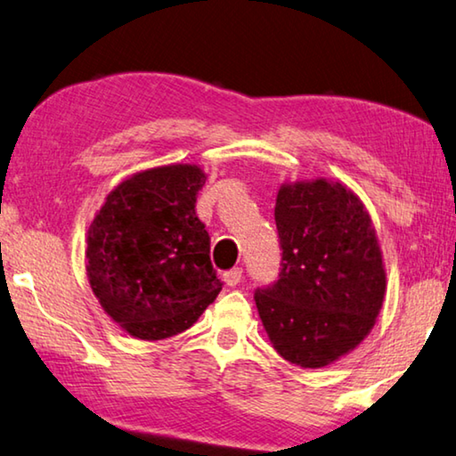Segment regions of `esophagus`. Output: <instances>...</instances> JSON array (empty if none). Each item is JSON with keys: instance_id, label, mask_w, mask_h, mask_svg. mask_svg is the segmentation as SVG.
Returning <instances> with one entry per match:
<instances>
[{"instance_id": "esophagus-1", "label": "esophagus", "mask_w": 456, "mask_h": 456, "mask_svg": "<svg viewBox=\"0 0 456 456\" xmlns=\"http://www.w3.org/2000/svg\"><path fill=\"white\" fill-rule=\"evenodd\" d=\"M243 278V270L241 267H233V270H229L223 273V280H225L227 286H237Z\"/></svg>"}]
</instances>
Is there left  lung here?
Segmentation results:
<instances>
[{
	"mask_svg": "<svg viewBox=\"0 0 456 456\" xmlns=\"http://www.w3.org/2000/svg\"><path fill=\"white\" fill-rule=\"evenodd\" d=\"M273 215L281 272L256 292L259 319L281 357L319 370L355 349L384 305L378 233L357 194L329 178L284 183Z\"/></svg>",
	"mask_w": 456,
	"mask_h": 456,
	"instance_id": "left-lung-1",
	"label": "left lung"
}]
</instances>
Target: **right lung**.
<instances>
[{
  "label": "right lung",
  "instance_id": "right-lung-1",
  "mask_svg": "<svg viewBox=\"0 0 456 456\" xmlns=\"http://www.w3.org/2000/svg\"><path fill=\"white\" fill-rule=\"evenodd\" d=\"M197 164L140 170L107 194L86 231V278L127 335L160 341L191 329L221 292L211 237L194 213Z\"/></svg>",
  "mask_w": 456,
  "mask_h": 456
}]
</instances>
